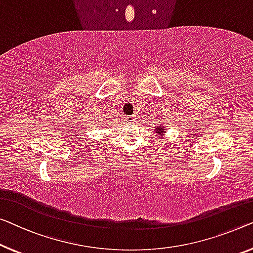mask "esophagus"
I'll return each instance as SVG.
<instances>
[{
    "label": "esophagus",
    "instance_id": "obj_1",
    "mask_svg": "<svg viewBox=\"0 0 253 253\" xmlns=\"http://www.w3.org/2000/svg\"><path fill=\"white\" fill-rule=\"evenodd\" d=\"M136 118H135V116H126L125 117V122L126 123H134Z\"/></svg>",
    "mask_w": 253,
    "mask_h": 253
}]
</instances>
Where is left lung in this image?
I'll use <instances>...</instances> for the list:
<instances>
[{
	"mask_svg": "<svg viewBox=\"0 0 253 253\" xmlns=\"http://www.w3.org/2000/svg\"><path fill=\"white\" fill-rule=\"evenodd\" d=\"M156 131L159 135H164V133L166 131V128L164 126H159V127L156 128Z\"/></svg>",
	"mask_w": 253,
	"mask_h": 253,
	"instance_id": "obj_1",
	"label": "left lung"
}]
</instances>
